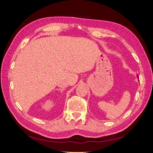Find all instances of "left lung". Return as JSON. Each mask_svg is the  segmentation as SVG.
Segmentation results:
<instances>
[{"label": "left lung", "instance_id": "left-lung-1", "mask_svg": "<svg viewBox=\"0 0 153 153\" xmlns=\"http://www.w3.org/2000/svg\"><path fill=\"white\" fill-rule=\"evenodd\" d=\"M137 77H138V76H137Z\"/></svg>", "mask_w": 153, "mask_h": 153}]
</instances>
